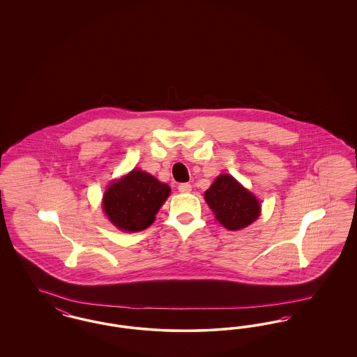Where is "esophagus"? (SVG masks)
Segmentation results:
<instances>
[{
    "label": "esophagus",
    "mask_w": 357,
    "mask_h": 357,
    "mask_svg": "<svg viewBox=\"0 0 357 357\" xmlns=\"http://www.w3.org/2000/svg\"><path fill=\"white\" fill-rule=\"evenodd\" d=\"M178 190L182 192V194H187V192H190L191 190H192V187L190 183H181L179 186H178Z\"/></svg>",
    "instance_id": "obj_1"
}]
</instances>
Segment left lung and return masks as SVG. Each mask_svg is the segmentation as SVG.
Returning a JSON list of instances; mask_svg holds the SVG:
<instances>
[{
	"mask_svg": "<svg viewBox=\"0 0 357 357\" xmlns=\"http://www.w3.org/2000/svg\"><path fill=\"white\" fill-rule=\"evenodd\" d=\"M204 199L227 230H239L259 217L261 206L255 195L229 175L221 174L204 192Z\"/></svg>",
	"mask_w": 357,
	"mask_h": 357,
	"instance_id": "1",
	"label": "left lung"
}]
</instances>
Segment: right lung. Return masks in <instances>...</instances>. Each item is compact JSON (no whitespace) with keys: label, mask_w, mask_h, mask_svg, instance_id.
Returning a JSON list of instances; mask_svg holds the SVG:
<instances>
[{"label":"right lung","mask_w":357,"mask_h":357,"mask_svg":"<svg viewBox=\"0 0 357 357\" xmlns=\"http://www.w3.org/2000/svg\"><path fill=\"white\" fill-rule=\"evenodd\" d=\"M170 191L169 185L159 182L151 174L132 170L105 190L102 210L118 229L136 233L153 225Z\"/></svg>","instance_id":"right-lung-1"}]
</instances>
